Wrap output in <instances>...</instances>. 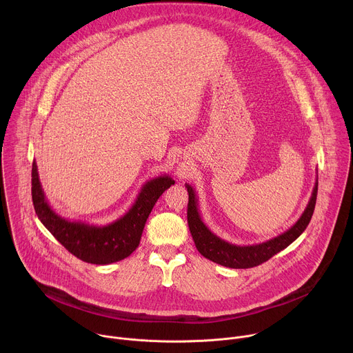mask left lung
Returning <instances> with one entry per match:
<instances>
[{"label": "left lung", "instance_id": "obj_1", "mask_svg": "<svg viewBox=\"0 0 353 353\" xmlns=\"http://www.w3.org/2000/svg\"><path fill=\"white\" fill-rule=\"evenodd\" d=\"M185 188L188 191V207H187V222L195 243L196 250L205 259L221 264L229 268H253L265 261H268L272 256L286 248L290 243H293L301 233L305 232L314 212L316 199H317V188H319V176L316 179V184L310 196L306 210L297 219V222L283 232L282 234L270 239L260 244L253 245H236L232 244L215 233L210 230V228L203 222L198 211V199L194 188L185 183Z\"/></svg>", "mask_w": 353, "mask_h": 353}]
</instances>
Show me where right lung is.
<instances>
[{
  "label": "right lung",
  "instance_id": "obj_1",
  "mask_svg": "<svg viewBox=\"0 0 353 353\" xmlns=\"http://www.w3.org/2000/svg\"><path fill=\"white\" fill-rule=\"evenodd\" d=\"M172 184L174 180L169 174L148 180L127 214L112 223L96 226L68 221L50 207L39 180L37 165L34 161L32 165V199L37 218L71 254L96 265L117 263L137 250L150 211Z\"/></svg>",
  "mask_w": 353,
  "mask_h": 353
}]
</instances>
